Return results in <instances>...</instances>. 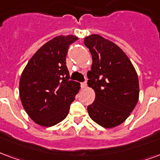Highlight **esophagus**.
<instances>
[{
    "label": "esophagus",
    "mask_w": 160,
    "mask_h": 160,
    "mask_svg": "<svg viewBox=\"0 0 160 160\" xmlns=\"http://www.w3.org/2000/svg\"><path fill=\"white\" fill-rule=\"evenodd\" d=\"M80 85H81V87H82V88H86V86H87L86 81H85V82H82V83L80 84Z\"/></svg>",
    "instance_id": "obj_1"
}]
</instances>
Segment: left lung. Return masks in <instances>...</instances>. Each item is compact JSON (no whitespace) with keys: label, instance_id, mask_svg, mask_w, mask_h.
Here are the masks:
<instances>
[{"label":"left lung","instance_id":"8db88e82","mask_svg":"<svg viewBox=\"0 0 160 160\" xmlns=\"http://www.w3.org/2000/svg\"><path fill=\"white\" fill-rule=\"evenodd\" d=\"M84 43L92 57L87 84L96 94L95 101L87 107V111L97 124L113 128L130 116L138 102L137 71L116 44L101 35L86 36Z\"/></svg>","mask_w":160,"mask_h":160}]
</instances>
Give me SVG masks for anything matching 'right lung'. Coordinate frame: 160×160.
Instances as JSON below:
<instances>
[{"label": "right lung", "mask_w": 160, "mask_h": 160, "mask_svg": "<svg viewBox=\"0 0 160 160\" xmlns=\"http://www.w3.org/2000/svg\"><path fill=\"white\" fill-rule=\"evenodd\" d=\"M75 35L53 38L34 54L21 74L19 97L36 124L50 127L67 117L80 84L69 80L66 56Z\"/></svg>", "instance_id": "add662e5"}]
</instances>
